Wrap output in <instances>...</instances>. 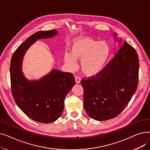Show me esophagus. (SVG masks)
Instances as JSON below:
<instances>
[{
  "mask_svg": "<svg viewBox=\"0 0 150 150\" xmlns=\"http://www.w3.org/2000/svg\"><path fill=\"white\" fill-rule=\"evenodd\" d=\"M75 81L76 83H80L81 82V78L80 76H76L75 77Z\"/></svg>",
  "mask_w": 150,
  "mask_h": 150,
  "instance_id": "esophagus-1",
  "label": "esophagus"
}]
</instances>
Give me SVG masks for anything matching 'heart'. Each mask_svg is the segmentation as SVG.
Here are the masks:
<instances>
[{"instance_id": "obj_1", "label": "heart", "mask_w": 150, "mask_h": 150, "mask_svg": "<svg viewBox=\"0 0 150 150\" xmlns=\"http://www.w3.org/2000/svg\"><path fill=\"white\" fill-rule=\"evenodd\" d=\"M110 54V48L104 41L89 38H80L74 41L70 53L66 52L64 60L72 70L77 66L76 59H81L82 72L87 76H95L103 69Z\"/></svg>"}]
</instances>
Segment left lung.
Here are the masks:
<instances>
[{
    "mask_svg": "<svg viewBox=\"0 0 150 150\" xmlns=\"http://www.w3.org/2000/svg\"><path fill=\"white\" fill-rule=\"evenodd\" d=\"M114 38L119 41L116 36ZM139 69L136 50L125 41L115 57L98 74L88 80L82 79L84 107L89 116L94 120L103 121L119 115L136 91Z\"/></svg>",
    "mask_w": 150,
    "mask_h": 150,
    "instance_id": "obj_1",
    "label": "left lung"
}]
</instances>
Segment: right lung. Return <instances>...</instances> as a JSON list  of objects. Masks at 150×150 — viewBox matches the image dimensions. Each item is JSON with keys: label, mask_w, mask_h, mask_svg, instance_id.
<instances>
[{"label": "right lung", "mask_w": 150, "mask_h": 150, "mask_svg": "<svg viewBox=\"0 0 150 150\" xmlns=\"http://www.w3.org/2000/svg\"><path fill=\"white\" fill-rule=\"evenodd\" d=\"M58 34L54 29L39 31L28 37L16 50L11 59V92L16 103L32 120L44 123L56 121L64 109V101L75 84L72 73L53 69L36 81H29L22 71L23 56L38 39L50 38Z\"/></svg>", "instance_id": "obj_1"}]
</instances>
